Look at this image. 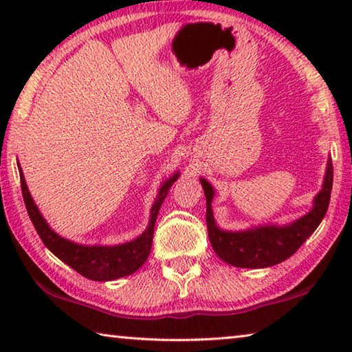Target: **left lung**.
Here are the masks:
<instances>
[{
  "mask_svg": "<svg viewBox=\"0 0 352 352\" xmlns=\"http://www.w3.org/2000/svg\"><path fill=\"white\" fill-rule=\"evenodd\" d=\"M332 162L327 158L326 174L320 192L315 195L312 210L287 225H259L241 231L222 230L214 219L211 201L212 184L200 178L206 197V225L212 250L226 264L241 269H265L289 259L311 236L326 216L332 189Z\"/></svg>",
  "mask_w": 352,
  "mask_h": 352,
  "instance_id": "left-lung-1",
  "label": "left lung"
}]
</instances>
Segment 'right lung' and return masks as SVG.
<instances>
[{"instance_id": "add662e5", "label": "right lung", "mask_w": 352, "mask_h": 352, "mask_svg": "<svg viewBox=\"0 0 352 352\" xmlns=\"http://www.w3.org/2000/svg\"><path fill=\"white\" fill-rule=\"evenodd\" d=\"M19 170L23 199H25L28 214L32 220L35 230H37L40 239L43 241L47 250H51L58 259L69 265L71 269H74L77 273H80L82 276L91 279V281H113V279L129 276L144 264L152 248L153 228L160 208H162V204L166 195H168L170 186L180 177V172H175L174 175L162 183L157 199H155L152 205L147 228L136 239L126 243H119V245H80V243H76L58 236L47 225L41 212L38 211L37 205L34 204V199L31 192H29L20 164Z\"/></svg>"}]
</instances>
